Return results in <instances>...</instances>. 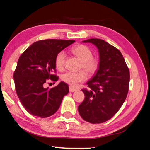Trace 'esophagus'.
Returning <instances> with one entry per match:
<instances>
[{
  "mask_svg": "<svg viewBox=\"0 0 150 150\" xmlns=\"http://www.w3.org/2000/svg\"><path fill=\"white\" fill-rule=\"evenodd\" d=\"M75 91H77V89L75 87H71V86H69V91L70 92H74Z\"/></svg>",
  "mask_w": 150,
  "mask_h": 150,
  "instance_id": "esophagus-1",
  "label": "esophagus"
}]
</instances>
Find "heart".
Instances as JSON below:
<instances>
[{
	"label": "heart",
	"mask_w": 150,
	"mask_h": 150,
	"mask_svg": "<svg viewBox=\"0 0 150 150\" xmlns=\"http://www.w3.org/2000/svg\"><path fill=\"white\" fill-rule=\"evenodd\" d=\"M71 51L81 61V64L80 66L81 69L85 70L89 75L94 74L98 69L99 66V60L93 57V52L89 47L85 45H78L73 47ZM65 59V52L64 51L59 52L56 55L55 61H54L56 68L58 70L63 69ZM85 71H81L79 72L67 71L61 75V79L63 82L71 86H76L79 83L86 80L87 73Z\"/></svg>",
	"instance_id": "obj_1"
}]
</instances>
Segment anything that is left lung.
<instances>
[{
  "instance_id": "obj_1",
  "label": "left lung",
  "mask_w": 150,
  "mask_h": 150,
  "mask_svg": "<svg viewBox=\"0 0 150 150\" xmlns=\"http://www.w3.org/2000/svg\"><path fill=\"white\" fill-rule=\"evenodd\" d=\"M99 49V66L96 75L83 89L85 99L78 111L85 121L101 123L115 115L126 99L129 84V70L122 54L113 45L99 39H90Z\"/></svg>"
}]
</instances>
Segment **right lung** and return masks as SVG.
<instances>
[{
    "label": "right lung",
    "mask_w": 150,
    "mask_h": 150,
    "mask_svg": "<svg viewBox=\"0 0 150 150\" xmlns=\"http://www.w3.org/2000/svg\"><path fill=\"white\" fill-rule=\"evenodd\" d=\"M74 40L46 39L33 43L18 59L14 72L15 89L23 106L33 115L49 117L58 110L63 97L69 93L68 85L61 82L51 89L45 88L49 80L57 81L56 55Z\"/></svg>",
    "instance_id": "1"
}]
</instances>
